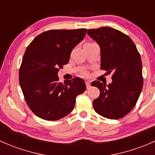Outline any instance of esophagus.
<instances>
[{
	"instance_id": "esophagus-1",
	"label": "esophagus",
	"mask_w": 155,
	"mask_h": 155,
	"mask_svg": "<svg viewBox=\"0 0 155 155\" xmlns=\"http://www.w3.org/2000/svg\"><path fill=\"white\" fill-rule=\"evenodd\" d=\"M85 85H86L87 88H90L91 85H90V82H89V81H85Z\"/></svg>"
}]
</instances>
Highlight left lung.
I'll list each match as a JSON object with an SVG mask.
<instances>
[{
    "instance_id": "obj_1",
    "label": "left lung",
    "mask_w": 155,
    "mask_h": 155,
    "mask_svg": "<svg viewBox=\"0 0 155 155\" xmlns=\"http://www.w3.org/2000/svg\"><path fill=\"white\" fill-rule=\"evenodd\" d=\"M87 34L99 44L101 70L112 72L111 84L91 82L100 96L93 101L94 109L109 119L125 116L135 107L143 89L141 58L133 40L116 29L102 27L87 30Z\"/></svg>"
}]
</instances>
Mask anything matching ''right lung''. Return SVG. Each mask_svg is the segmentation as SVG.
<instances>
[{
	"mask_svg": "<svg viewBox=\"0 0 155 155\" xmlns=\"http://www.w3.org/2000/svg\"><path fill=\"white\" fill-rule=\"evenodd\" d=\"M86 31L49 30L36 37L26 48L19 69V84L28 106L40 118L56 121L68 115L74 108L76 97L86 89L81 78L61 83L58 76Z\"/></svg>",
	"mask_w": 155,
	"mask_h": 155,
	"instance_id": "right-lung-1",
	"label": "right lung"
}]
</instances>
